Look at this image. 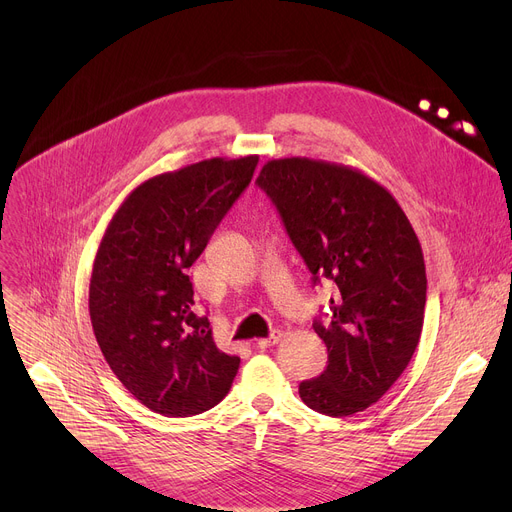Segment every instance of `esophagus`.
Segmentation results:
<instances>
[{
  "label": "esophagus",
  "instance_id": "esophagus-1",
  "mask_svg": "<svg viewBox=\"0 0 512 512\" xmlns=\"http://www.w3.org/2000/svg\"><path fill=\"white\" fill-rule=\"evenodd\" d=\"M281 332L279 330H271V334L267 336V338H261V340H257V346L259 348H267V346H273V344H277L279 340H281Z\"/></svg>",
  "mask_w": 512,
  "mask_h": 512
}]
</instances>
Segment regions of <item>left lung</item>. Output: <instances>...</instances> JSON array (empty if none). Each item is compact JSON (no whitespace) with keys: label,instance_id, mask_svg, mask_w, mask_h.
I'll return each instance as SVG.
<instances>
[{"label":"left lung","instance_id":"left-lung-1","mask_svg":"<svg viewBox=\"0 0 512 512\" xmlns=\"http://www.w3.org/2000/svg\"><path fill=\"white\" fill-rule=\"evenodd\" d=\"M257 186L314 285L334 283L330 320H314L328 367L300 383V397L330 417L364 411L407 369L423 328L427 277L409 218L381 184L322 160H271Z\"/></svg>","mask_w":512,"mask_h":512}]
</instances>
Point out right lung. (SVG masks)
<instances>
[{"label": "right lung", "instance_id": "add662e5", "mask_svg": "<svg viewBox=\"0 0 512 512\" xmlns=\"http://www.w3.org/2000/svg\"><path fill=\"white\" fill-rule=\"evenodd\" d=\"M259 156L212 158L139 184L99 245L89 312L99 348L123 387L166 417L212 409L239 356L218 350L196 316L186 269L249 186Z\"/></svg>", "mask_w": 512, "mask_h": 512}]
</instances>
